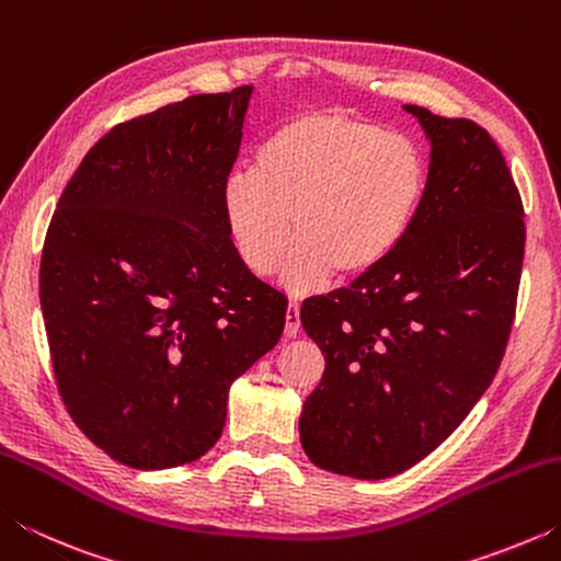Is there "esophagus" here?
I'll use <instances>...</instances> for the list:
<instances>
[{
  "label": "esophagus",
  "instance_id": "34e87169",
  "mask_svg": "<svg viewBox=\"0 0 561 561\" xmlns=\"http://www.w3.org/2000/svg\"><path fill=\"white\" fill-rule=\"evenodd\" d=\"M301 329V319H299V304L297 301H289L287 307V327H284V336L294 339L299 334Z\"/></svg>",
  "mask_w": 561,
  "mask_h": 561
}]
</instances>
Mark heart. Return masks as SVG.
<instances>
[{"label": "heart", "instance_id": "obj_1", "mask_svg": "<svg viewBox=\"0 0 561 561\" xmlns=\"http://www.w3.org/2000/svg\"><path fill=\"white\" fill-rule=\"evenodd\" d=\"M431 187L411 138L344 111H304L262 140L254 170L222 185V220L237 257L257 277L282 257L284 287L309 291L331 274L358 282L408 240Z\"/></svg>", "mask_w": 561, "mask_h": 561}]
</instances>
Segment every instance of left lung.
<instances>
[{"label": "left lung", "instance_id": "left-lung-1", "mask_svg": "<svg viewBox=\"0 0 561 561\" xmlns=\"http://www.w3.org/2000/svg\"><path fill=\"white\" fill-rule=\"evenodd\" d=\"M431 138L428 197L383 270L301 304L327 368L299 435L319 468L383 480L458 428L515 321L525 210L485 128L403 106Z\"/></svg>", "mask_w": 561, "mask_h": 561}]
</instances>
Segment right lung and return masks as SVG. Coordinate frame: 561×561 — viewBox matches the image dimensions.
I'll return each instance as SVG.
<instances>
[{
	"mask_svg": "<svg viewBox=\"0 0 561 561\" xmlns=\"http://www.w3.org/2000/svg\"><path fill=\"white\" fill-rule=\"evenodd\" d=\"M252 87L111 128L46 230L39 299L73 423L138 470L193 462L227 391L284 331L287 297L244 267L222 220Z\"/></svg>",
	"mask_w": 561,
	"mask_h": 561,
	"instance_id": "right-lung-1",
	"label": "right lung"
}]
</instances>
